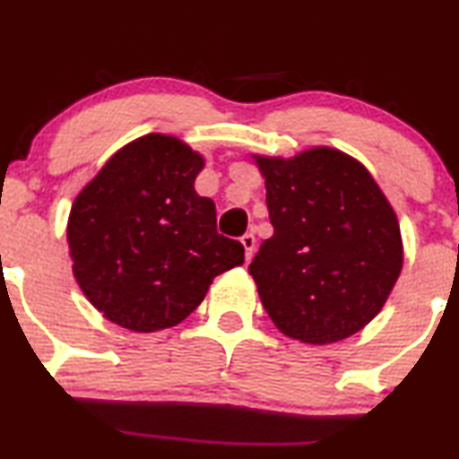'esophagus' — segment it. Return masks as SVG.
Returning a JSON list of instances; mask_svg holds the SVG:
<instances>
[{"instance_id":"obj_1","label":"esophagus","mask_w":459,"mask_h":459,"mask_svg":"<svg viewBox=\"0 0 459 459\" xmlns=\"http://www.w3.org/2000/svg\"><path fill=\"white\" fill-rule=\"evenodd\" d=\"M241 244H244V250H246V261H252V254L256 250V237L252 233H246L241 237Z\"/></svg>"}]
</instances>
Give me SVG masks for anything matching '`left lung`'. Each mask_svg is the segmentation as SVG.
Segmentation results:
<instances>
[{
    "instance_id": "8db88e82",
    "label": "left lung",
    "mask_w": 459,
    "mask_h": 459,
    "mask_svg": "<svg viewBox=\"0 0 459 459\" xmlns=\"http://www.w3.org/2000/svg\"><path fill=\"white\" fill-rule=\"evenodd\" d=\"M273 235L247 272L273 325L303 344L361 331L387 303L404 246L397 215L359 160L335 147L258 156Z\"/></svg>"
}]
</instances>
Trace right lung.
Returning <instances> with one entry per match:
<instances>
[{"instance_id":"1","label":"right lung","mask_w":459,"mask_h":459,"mask_svg":"<svg viewBox=\"0 0 459 459\" xmlns=\"http://www.w3.org/2000/svg\"><path fill=\"white\" fill-rule=\"evenodd\" d=\"M205 158L170 134L139 136L107 160L68 215L72 273L119 327H175L215 275L244 264V246L215 230L212 198L195 181Z\"/></svg>"}]
</instances>
